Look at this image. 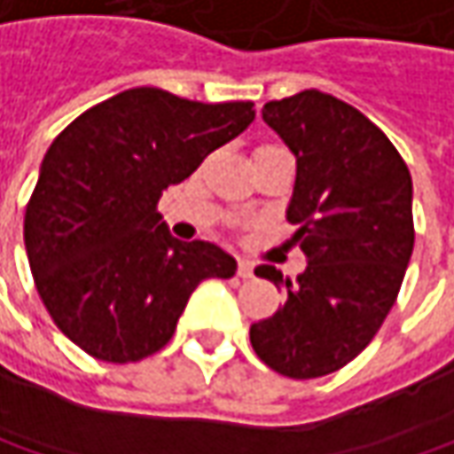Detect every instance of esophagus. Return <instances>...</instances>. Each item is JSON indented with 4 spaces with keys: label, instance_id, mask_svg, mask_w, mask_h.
<instances>
[{
    "label": "esophagus",
    "instance_id": "1",
    "mask_svg": "<svg viewBox=\"0 0 454 454\" xmlns=\"http://www.w3.org/2000/svg\"><path fill=\"white\" fill-rule=\"evenodd\" d=\"M236 275H239V278H252V275H254V265H252V262H247V260H239Z\"/></svg>",
    "mask_w": 454,
    "mask_h": 454
}]
</instances>
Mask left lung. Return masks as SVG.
Masks as SVG:
<instances>
[{
	"label": "left lung",
	"mask_w": 454,
	"mask_h": 454,
	"mask_svg": "<svg viewBox=\"0 0 454 454\" xmlns=\"http://www.w3.org/2000/svg\"><path fill=\"white\" fill-rule=\"evenodd\" d=\"M262 119L296 155L288 221L307 270L286 301L249 330L254 353L294 380L333 374L380 333L413 252V182L387 135L346 101L301 90L270 101Z\"/></svg>",
	"instance_id": "left-lung-1"
}]
</instances>
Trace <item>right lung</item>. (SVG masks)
Segmentation results:
<instances>
[{"mask_svg":"<svg viewBox=\"0 0 454 454\" xmlns=\"http://www.w3.org/2000/svg\"><path fill=\"white\" fill-rule=\"evenodd\" d=\"M252 119V101L132 88L59 132L25 207V249L43 307L74 346L108 364L147 358L205 278L236 272L215 244L174 239L158 200Z\"/></svg>","mask_w":454,"mask_h":454,"instance_id":"obj_1","label":"right lung"}]
</instances>
